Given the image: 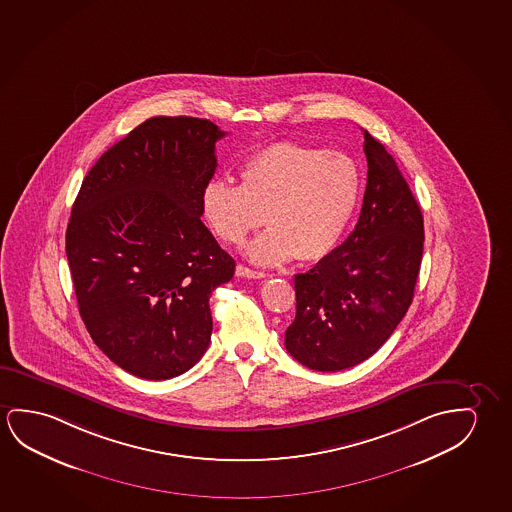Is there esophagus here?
Here are the masks:
<instances>
[{
	"mask_svg": "<svg viewBox=\"0 0 512 512\" xmlns=\"http://www.w3.org/2000/svg\"><path fill=\"white\" fill-rule=\"evenodd\" d=\"M237 275L238 277H247V279H263V277H267V274L258 272V270H252V268L244 267V265H238Z\"/></svg>",
	"mask_w": 512,
	"mask_h": 512,
	"instance_id": "1",
	"label": "esophagus"
}]
</instances>
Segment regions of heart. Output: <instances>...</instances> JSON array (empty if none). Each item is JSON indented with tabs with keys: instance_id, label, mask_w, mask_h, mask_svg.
I'll return each mask as SVG.
<instances>
[{
	"instance_id": "b5f03b06",
	"label": "heart",
	"mask_w": 512,
	"mask_h": 512,
	"mask_svg": "<svg viewBox=\"0 0 512 512\" xmlns=\"http://www.w3.org/2000/svg\"><path fill=\"white\" fill-rule=\"evenodd\" d=\"M238 175L240 185H206L201 210L226 244H240L265 219L267 231L245 245L258 265L323 260L336 249L359 203V168L348 155L293 141L252 153Z\"/></svg>"
}]
</instances>
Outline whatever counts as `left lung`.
I'll return each instance as SVG.
<instances>
[{
	"label": "left lung",
	"instance_id": "left-lung-1",
	"mask_svg": "<svg viewBox=\"0 0 512 512\" xmlns=\"http://www.w3.org/2000/svg\"><path fill=\"white\" fill-rule=\"evenodd\" d=\"M367 185L350 237L295 275L297 314L284 344L314 371L357 366L382 348L412 304L424 219L405 176L364 130Z\"/></svg>",
	"mask_w": 512,
	"mask_h": 512
}]
</instances>
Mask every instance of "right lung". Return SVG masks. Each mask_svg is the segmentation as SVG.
I'll return each instance as SVG.
<instances>
[{"label": "right lung", "instance_id": "right-lung-1", "mask_svg": "<svg viewBox=\"0 0 512 512\" xmlns=\"http://www.w3.org/2000/svg\"><path fill=\"white\" fill-rule=\"evenodd\" d=\"M215 123L155 116L111 146L84 176L65 251L93 343L123 371L169 380L212 336V291L235 260L201 221L217 168Z\"/></svg>", "mask_w": 512, "mask_h": 512}]
</instances>
